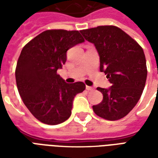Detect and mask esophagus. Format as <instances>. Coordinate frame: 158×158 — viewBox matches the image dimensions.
<instances>
[{"label": "esophagus", "mask_w": 158, "mask_h": 158, "mask_svg": "<svg viewBox=\"0 0 158 158\" xmlns=\"http://www.w3.org/2000/svg\"><path fill=\"white\" fill-rule=\"evenodd\" d=\"M86 89H87V90H93L94 88H93V87H90V86H86Z\"/></svg>", "instance_id": "1"}]
</instances>
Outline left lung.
<instances>
[{"label":"left lung","instance_id":"8db88e82","mask_svg":"<svg viewBox=\"0 0 158 158\" xmlns=\"http://www.w3.org/2000/svg\"><path fill=\"white\" fill-rule=\"evenodd\" d=\"M80 33L95 45L100 56V70L112 84L109 89L97 88L103 99L92 106L93 111L106 120L123 118L139 102L146 85L147 69L143 49L116 26H98Z\"/></svg>","mask_w":158,"mask_h":158}]
</instances>
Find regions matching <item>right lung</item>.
<instances>
[{"label": "right lung", "instance_id": "obj_1", "mask_svg": "<svg viewBox=\"0 0 158 158\" xmlns=\"http://www.w3.org/2000/svg\"><path fill=\"white\" fill-rule=\"evenodd\" d=\"M85 40L77 30L49 29L24 45L15 70L24 105L41 123L56 125L69 118L74 96L85 89L83 82L66 83L57 74L67 51Z\"/></svg>", "mask_w": 158, "mask_h": 158}]
</instances>
